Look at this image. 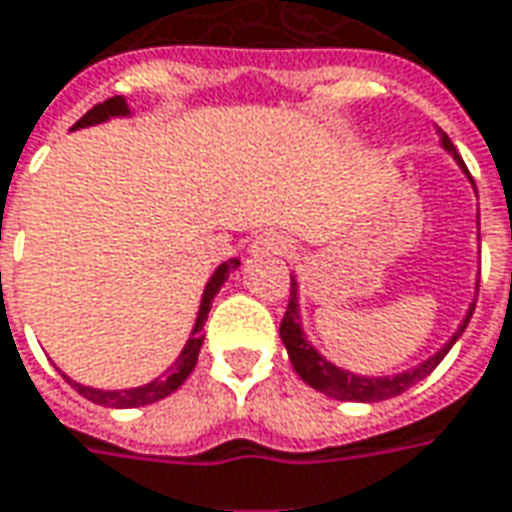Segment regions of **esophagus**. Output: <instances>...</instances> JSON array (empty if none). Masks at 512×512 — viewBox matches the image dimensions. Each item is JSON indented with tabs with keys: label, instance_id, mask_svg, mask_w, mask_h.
I'll use <instances>...</instances> for the list:
<instances>
[{
	"label": "esophagus",
	"instance_id": "obj_1",
	"mask_svg": "<svg viewBox=\"0 0 512 512\" xmlns=\"http://www.w3.org/2000/svg\"><path fill=\"white\" fill-rule=\"evenodd\" d=\"M294 241L283 235V232H263L257 235L252 246H249V255L252 257H266V255H291Z\"/></svg>",
	"mask_w": 512,
	"mask_h": 512
}]
</instances>
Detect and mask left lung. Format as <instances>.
I'll return each instance as SVG.
<instances>
[{
  "mask_svg": "<svg viewBox=\"0 0 512 512\" xmlns=\"http://www.w3.org/2000/svg\"><path fill=\"white\" fill-rule=\"evenodd\" d=\"M437 137H440V145H443V151L451 154V159L457 162V168L465 173V179L474 184L471 179V173L465 168V162H462V156L457 154V148L451 145V139L446 137V131L443 128H437ZM476 190V187H474ZM476 288H479V280H476ZM476 308V291H474V300L468 305V311L462 316V322L457 325V330L451 333V339H448L437 353H431L429 358H423L420 364L415 367H409V370H401V373H392V375H358L350 373V370H344L339 364H333L330 358H325L319 350H316V344L308 339V333L302 328V308H300V283H297V277L291 274V300H288V308H285L283 322H280V339L285 344V353H288V361L294 364V370L300 375L302 381L308 384V387H314L316 392H322V395H328V398H336V401H356V403H378V401H387V398H395V395H401L409 387H415L417 381H423L426 375L446 358V353L457 344L465 328H468V322H471V314H474Z\"/></svg>",
  "mask_w": 512,
  "mask_h": 512,
  "instance_id": "8db88e82",
  "label": "left lung"
}]
</instances>
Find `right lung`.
Wrapping results in <instances>:
<instances>
[{"label":"right lung","instance_id":"1","mask_svg":"<svg viewBox=\"0 0 512 512\" xmlns=\"http://www.w3.org/2000/svg\"><path fill=\"white\" fill-rule=\"evenodd\" d=\"M120 117H131V109H128V103H125V97H111L106 103H97L95 109L86 111L78 123L72 125V131H78V128H89V125H100V123H109V120H120ZM241 266V260H224L218 269L212 271L210 280L204 285V294H201V302H198V314L196 322H193V330H190V336H187V342H184L182 353L176 356V361L170 364L165 373L154 378V381H148V384H142V387H128V389H97V387H86L81 381H72L69 375L61 373L72 384V387L81 392L83 398H89L97 406H109V409H137V406H148V403L162 401V398H168L170 392H176V389L182 387L184 381H187V375L193 373V367L198 364V353H201V344H204V322H207V314H210L212 300L218 297V291H221V285L227 283L229 274Z\"/></svg>","mask_w":512,"mask_h":512}]
</instances>
